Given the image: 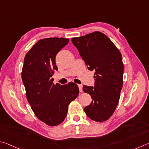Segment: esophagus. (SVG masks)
Listing matches in <instances>:
<instances>
[{"label": "esophagus", "mask_w": 149, "mask_h": 149, "mask_svg": "<svg viewBox=\"0 0 149 149\" xmlns=\"http://www.w3.org/2000/svg\"><path fill=\"white\" fill-rule=\"evenodd\" d=\"M78 86H79L80 92H82V86L81 84H79L78 85Z\"/></svg>", "instance_id": "obj_1"}]
</instances>
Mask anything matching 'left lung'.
I'll list each match as a JSON object with an SVG mask.
<instances>
[{
    "label": "left lung",
    "instance_id": "8db88e82",
    "mask_svg": "<svg viewBox=\"0 0 149 149\" xmlns=\"http://www.w3.org/2000/svg\"><path fill=\"white\" fill-rule=\"evenodd\" d=\"M71 40L88 69L95 71L94 87L83 86V91L92 99L84 112L92 120H107L118 105L123 86L124 64L120 52L100 31L72 38Z\"/></svg>",
    "mask_w": 149,
    "mask_h": 149
}]
</instances>
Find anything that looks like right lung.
<instances>
[{"label": "right lung", "instance_id": "1", "mask_svg": "<svg viewBox=\"0 0 149 149\" xmlns=\"http://www.w3.org/2000/svg\"><path fill=\"white\" fill-rule=\"evenodd\" d=\"M69 41L68 38L57 37L41 39L24 58L22 78L27 100L36 116L49 126L63 122L69 105L79 93L75 83L55 84L52 78L57 70L56 55Z\"/></svg>", "mask_w": 149, "mask_h": 149}]
</instances>
